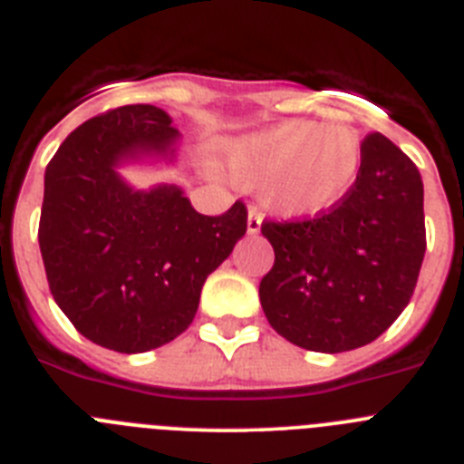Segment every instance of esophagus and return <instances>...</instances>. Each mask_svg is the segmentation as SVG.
Wrapping results in <instances>:
<instances>
[{
	"label": "esophagus",
	"instance_id": "obj_1",
	"mask_svg": "<svg viewBox=\"0 0 464 464\" xmlns=\"http://www.w3.org/2000/svg\"><path fill=\"white\" fill-rule=\"evenodd\" d=\"M262 227V213L257 211V208H251L248 211V225H246V229H248V235H257Z\"/></svg>",
	"mask_w": 464,
	"mask_h": 464
}]
</instances>
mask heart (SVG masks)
I'll return each instance as SVG.
<instances>
[{
    "label": "heart",
    "mask_w": 464,
    "mask_h": 464,
    "mask_svg": "<svg viewBox=\"0 0 464 464\" xmlns=\"http://www.w3.org/2000/svg\"><path fill=\"white\" fill-rule=\"evenodd\" d=\"M358 130L343 122L288 121L232 143L229 174L260 188L269 211L283 218H311L342 204L362 171Z\"/></svg>",
    "instance_id": "b5f03b06"
}]
</instances>
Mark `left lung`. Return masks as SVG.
Returning a JSON list of instances; mask_svg holds the SVG:
<instances>
[{
  "mask_svg": "<svg viewBox=\"0 0 464 464\" xmlns=\"http://www.w3.org/2000/svg\"><path fill=\"white\" fill-rule=\"evenodd\" d=\"M351 195L311 220L262 223L274 267L260 281L269 325L290 343L342 353L381 337L416 288L425 256L423 181L391 139L362 141Z\"/></svg>",
  "mask_w": 464,
  "mask_h": 464,
  "instance_id": "8db88e82",
  "label": "left lung"
}]
</instances>
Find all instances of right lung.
<instances>
[{"label": "right lung", "mask_w": 464, "mask_h": 464, "mask_svg": "<svg viewBox=\"0 0 464 464\" xmlns=\"http://www.w3.org/2000/svg\"><path fill=\"white\" fill-rule=\"evenodd\" d=\"M181 132L150 104L76 127L44 176L39 248L53 299L97 346L143 353L188 330L202 285L246 235L241 202L202 216L179 186L137 190L118 167L176 160Z\"/></svg>", "instance_id": "add662e5"}]
</instances>
